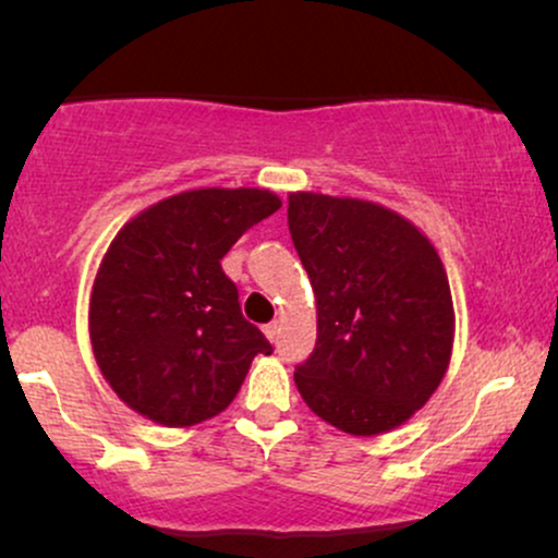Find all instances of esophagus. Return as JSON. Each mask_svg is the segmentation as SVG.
<instances>
[{
  "mask_svg": "<svg viewBox=\"0 0 558 558\" xmlns=\"http://www.w3.org/2000/svg\"><path fill=\"white\" fill-rule=\"evenodd\" d=\"M262 330H265V336L267 338H270V341L275 343V341H278V332H280V325L278 323H267L265 325V328H262Z\"/></svg>",
  "mask_w": 558,
  "mask_h": 558,
  "instance_id": "34e87169",
  "label": "esophagus"
}]
</instances>
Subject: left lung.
Returning <instances> with one entry per match:
<instances>
[{
    "label": "left lung",
    "instance_id": "8db88e82",
    "mask_svg": "<svg viewBox=\"0 0 558 558\" xmlns=\"http://www.w3.org/2000/svg\"><path fill=\"white\" fill-rule=\"evenodd\" d=\"M288 230L317 299V343L293 373L306 407L351 435L399 427L444 380L451 288L433 243L362 198L288 196Z\"/></svg>",
    "mask_w": 558,
    "mask_h": 558
}]
</instances>
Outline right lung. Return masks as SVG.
Wrapping results in <instances>:
<instances>
[{"label":"right lung","mask_w":558,"mask_h":558,"mask_svg":"<svg viewBox=\"0 0 558 558\" xmlns=\"http://www.w3.org/2000/svg\"><path fill=\"white\" fill-rule=\"evenodd\" d=\"M278 209L265 189H198L162 198L114 235L88 330L101 375L128 407L159 425H196L235 399L254 356L272 354L241 315L220 259Z\"/></svg>","instance_id":"add662e5"}]
</instances>
